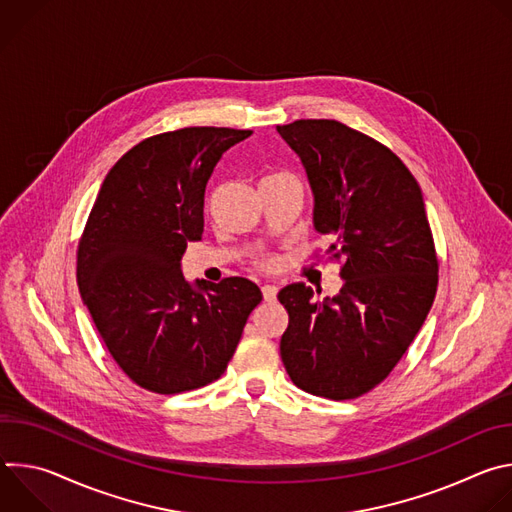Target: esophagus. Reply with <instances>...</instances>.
<instances>
[{"label": "esophagus", "mask_w": 512, "mask_h": 512, "mask_svg": "<svg viewBox=\"0 0 512 512\" xmlns=\"http://www.w3.org/2000/svg\"><path fill=\"white\" fill-rule=\"evenodd\" d=\"M261 291H263V300L265 302H275V298H277V287L275 285L267 283V285L261 287Z\"/></svg>", "instance_id": "34e87169"}]
</instances>
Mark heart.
<instances>
[{
    "mask_svg": "<svg viewBox=\"0 0 512 512\" xmlns=\"http://www.w3.org/2000/svg\"><path fill=\"white\" fill-rule=\"evenodd\" d=\"M279 178H289V176H275V178H269L267 182H271V180H279ZM257 267L271 271V269H275V267H277V259H275V257H261V259H257Z\"/></svg>",
    "mask_w": 512,
    "mask_h": 512,
    "instance_id": "b5f03b06",
    "label": "heart"
}]
</instances>
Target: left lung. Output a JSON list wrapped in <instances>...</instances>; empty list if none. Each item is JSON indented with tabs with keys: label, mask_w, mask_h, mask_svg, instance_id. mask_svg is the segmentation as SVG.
Wrapping results in <instances>:
<instances>
[{
	"label": "left lung",
	"mask_w": 512,
	"mask_h": 512,
	"mask_svg": "<svg viewBox=\"0 0 512 512\" xmlns=\"http://www.w3.org/2000/svg\"><path fill=\"white\" fill-rule=\"evenodd\" d=\"M314 194V229L342 259L340 294L314 302L304 283L277 300L289 314L281 360L296 387L354 399L389 377L437 289V257L421 188L383 143L334 119L277 125Z\"/></svg>",
	"instance_id": "obj_1"
}]
</instances>
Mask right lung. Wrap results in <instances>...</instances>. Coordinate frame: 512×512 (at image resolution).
<instances>
[{
    "label": "right lung",
    "mask_w": 512,
    "mask_h": 512,
    "mask_svg": "<svg viewBox=\"0 0 512 512\" xmlns=\"http://www.w3.org/2000/svg\"><path fill=\"white\" fill-rule=\"evenodd\" d=\"M253 131L184 127L139 141L105 176L77 253L83 304L139 387L174 395L221 377L249 314L263 300L245 277L182 275L204 231L208 178Z\"/></svg>",
    "instance_id": "add662e5"
}]
</instances>
